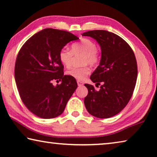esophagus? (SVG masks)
<instances>
[{"instance_id": "obj_1", "label": "esophagus", "mask_w": 157, "mask_h": 157, "mask_svg": "<svg viewBox=\"0 0 157 157\" xmlns=\"http://www.w3.org/2000/svg\"><path fill=\"white\" fill-rule=\"evenodd\" d=\"M77 83H78V86H82L83 85V82L81 81H77Z\"/></svg>"}]
</instances>
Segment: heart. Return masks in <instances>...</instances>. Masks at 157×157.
I'll return each mask as SVG.
<instances>
[{"mask_svg":"<svg viewBox=\"0 0 157 157\" xmlns=\"http://www.w3.org/2000/svg\"><path fill=\"white\" fill-rule=\"evenodd\" d=\"M83 53L81 63L90 64L92 66L97 65L100 61V53L97 50V44L89 39H83L80 42L74 43L71 45V50L63 48L59 52L58 58L60 63L66 67L69 68L72 65L74 55ZM91 73L88 65L81 67H74L69 70L67 74L78 81H83Z\"/></svg>","mask_w":157,"mask_h":157,"instance_id":"1","label":"heart"}]
</instances>
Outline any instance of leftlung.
I'll list each match as a JSON object with an SVG mask.
<instances>
[{"label":"left lung","mask_w":157,"mask_h":157,"mask_svg":"<svg viewBox=\"0 0 157 157\" xmlns=\"http://www.w3.org/2000/svg\"><path fill=\"white\" fill-rule=\"evenodd\" d=\"M82 35L96 40L101 49L99 65L90 76L100 89L96 90L92 85L85 84L88 90L85 106L94 117H111L127 106L133 95L138 76L134 53L127 42L115 33L96 30Z\"/></svg>","instance_id":"8db88e82"}]
</instances>
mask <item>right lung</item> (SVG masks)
<instances>
[{
    "label": "right lung",
    "mask_w": 157,
    "mask_h": 157,
    "mask_svg": "<svg viewBox=\"0 0 157 157\" xmlns=\"http://www.w3.org/2000/svg\"><path fill=\"white\" fill-rule=\"evenodd\" d=\"M78 38L72 33L46 28L29 38L18 53L14 67L19 96L27 109L44 119L63 113L77 88L75 78L64 75L60 51ZM62 80L54 86L52 82Z\"/></svg>",
    "instance_id": "obj_1"
}]
</instances>
